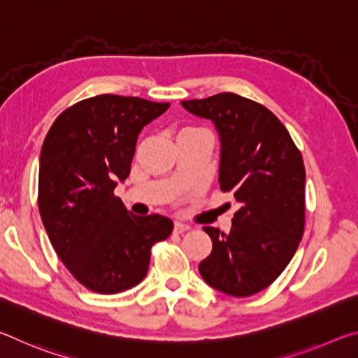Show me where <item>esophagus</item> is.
<instances>
[{
	"instance_id": "34e87169",
	"label": "esophagus",
	"mask_w": 358,
	"mask_h": 358,
	"mask_svg": "<svg viewBox=\"0 0 358 358\" xmlns=\"http://www.w3.org/2000/svg\"><path fill=\"white\" fill-rule=\"evenodd\" d=\"M173 230L177 234H183V232H186V230H189V226H187V224H185V222H181V221H175Z\"/></svg>"
}]
</instances>
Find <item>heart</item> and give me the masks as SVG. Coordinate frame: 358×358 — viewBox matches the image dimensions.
Wrapping results in <instances>:
<instances>
[{"label":"heart","mask_w":358,"mask_h":358,"mask_svg":"<svg viewBox=\"0 0 358 358\" xmlns=\"http://www.w3.org/2000/svg\"><path fill=\"white\" fill-rule=\"evenodd\" d=\"M189 129H192V128H189Z\"/></svg>","instance_id":"obj_1"}]
</instances>
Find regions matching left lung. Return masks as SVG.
I'll use <instances>...</instances> for the list:
<instances>
[{
	"label": "left lung",
	"instance_id": "1",
	"mask_svg": "<svg viewBox=\"0 0 358 358\" xmlns=\"http://www.w3.org/2000/svg\"><path fill=\"white\" fill-rule=\"evenodd\" d=\"M215 124L221 142L220 186L240 208L232 229L205 226L213 241L199 264L222 294L250 296L268 287L292 260L305 227V166L287 129L268 108L235 93L181 101Z\"/></svg>",
	"mask_w": 358,
	"mask_h": 358
}]
</instances>
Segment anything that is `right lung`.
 I'll use <instances>...</instances> for the list:
<instances>
[{"instance_id": "obj_1", "label": "right lung", "mask_w": 358, "mask_h": 358, "mask_svg": "<svg viewBox=\"0 0 358 358\" xmlns=\"http://www.w3.org/2000/svg\"><path fill=\"white\" fill-rule=\"evenodd\" d=\"M169 102L101 94L77 102L48 129L39 159V213L78 282L118 294L147 276L151 246L172 234L166 216H136L113 194L128 178L137 137Z\"/></svg>"}]
</instances>
